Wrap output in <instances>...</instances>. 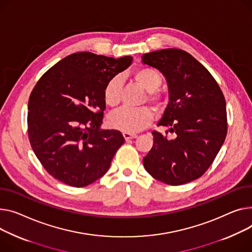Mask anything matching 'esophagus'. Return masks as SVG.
<instances>
[{
	"label": "esophagus",
	"mask_w": 252,
	"mask_h": 252,
	"mask_svg": "<svg viewBox=\"0 0 252 252\" xmlns=\"http://www.w3.org/2000/svg\"><path fill=\"white\" fill-rule=\"evenodd\" d=\"M123 135H124V137H125V139H126V141H128V140H131V139H136V138H138V135H136V133L124 132Z\"/></svg>",
	"instance_id": "obj_1"
}]
</instances>
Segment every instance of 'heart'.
Here are the masks:
<instances>
[{
    "mask_svg": "<svg viewBox=\"0 0 252 252\" xmlns=\"http://www.w3.org/2000/svg\"><path fill=\"white\" fill-rule=\"evenodd\" d=\"M141 86L149 91L148 99L151 102L160 106L163 102V96L156 92L162 83L161 74L150 66H142L132 74ZM122 80L120 77H114L108 81L103 91L104 102L109 107H116L122 99ZM154 115L149 107L128 108L124 107L114 112L109 117V124L114 128L125 132H138L152 124Z\"/></svg>",
    "mask_w": 252,
    "mask_h": 252,
    "instance_id": "heart-1",
    "label": "heart"
}]
</instances>
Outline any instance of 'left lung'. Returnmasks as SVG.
Instances as JSON below:
<instances>
[{"label": "left lung", "instance_id": "obj_1", "mask_svg": "<svg viewBox=\"0 0 252 252\" xmlns=\"http://www.w3.org/2000/svg\"><path fill=\"white\" fill-rule=\"evenodd\" d=\"M142 62L166 78L169 103L153 130V147L143 160L154 178L180 186L202 176L214 162L227 135L226 101L217 81L191 55L178 48L156 50ZM174 133L168 139L166 133Z\"/></svg>", "mask_w": 252, "mask_h": 252}]
</instances>
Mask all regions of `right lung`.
Instances as JSON below:
<instances>
[{"instance_id": "add662e5", "label": "right lung", "mask_w": 252, "mask_h": 252, "mask_svg": "<svg viewBox=\"0 0 252 252\" xmlns=\"http://www.w3.org/2000/svg\"><path fill=\"white\" fill-rule=\"evenodd\" d=\"M131 62V57L76 53L36 83L28 101V138L37 159L56 179L83 188L108 170L125 138L120 130L100 128L103 91Z\"/></svg>"}]
</instances>
